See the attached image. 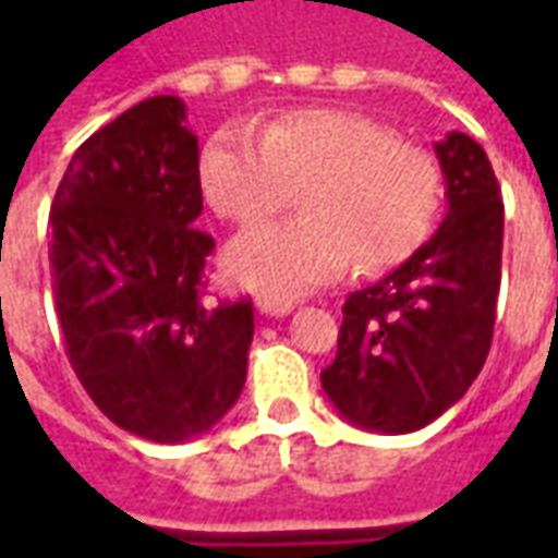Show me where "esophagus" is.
<instances>
[{
  "label": "esophagus",
  "instance_id": "esophagus-1",
  "mask_svg": "<svg viewBox=\"0 0 558 558\" xmlns=\"http://www.w3.org/2000/svg\"><path fill=\"white\" fill-rule=\"evenodd\" d=\"M256 307H259V314L266 316H287L292 311V302L290 299H278L271 292H263V295H256Z\"/></svg>",
  "mask_w": 558,
  "mask_h": 558
}]
</instances>
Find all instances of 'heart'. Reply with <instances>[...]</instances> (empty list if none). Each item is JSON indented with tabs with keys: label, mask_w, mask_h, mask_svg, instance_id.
Segmentation results:
<instances>
[{
	"label": "heart",
	"mask_w": 558,
	"mask_h": 558,
	"mask_svg": "<svg viewBox=\"0 0 558 558\" xmlns=\"http://www.w3.org/2000/svg\"><path fill=\"white\" fill-rule=\"evenodd\" d=\"M199 184L220 218L254 223L299 187V218L259 223L227 247L251 290L302 295L359 268H386L430 235L442 172L427 148L355 110L307 107L256 128H220L199 155Z\"/></svg>",
	"instance_id": "1"
}]
</instances>
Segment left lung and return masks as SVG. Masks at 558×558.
<instances>
[{"label":"left lung","mask_w":558,"mask_h":558,"mask_svg":"<svg viewBox=\"0 0 558 558\" xmlns=\"http://www.w3.org/2000/svg\"><path fill=\"white\" fill-rule=\"evenodd\" d=\"M445 175L439 230L343 304L323 391L343 418L412 433L451 410L487 362L502 275L505 208L487 151L451 131L433 143Z\"/></svg>","instance_id":"left-lung-1"}]
</instances>
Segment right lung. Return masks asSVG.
Here are the masks:
<instances>
[{
    "mask_svg": "<svg viewBox=\"0 0 558 558\" xmlns=\"http://www.w3.org/2000/svg\"><path fill=\"white\" fill-rule=\"evenodd\" d=\"M187 107L155 95L74 151L50 208V271L68 359L116 427L175 445L239 400L254 304L203 299L211 235Z\"/></svg>",
    "mask_w": 558,
    "mask_h": 558,
    "instance_id": "add662e5",
    "label": "right lung"
}]
</instances>
